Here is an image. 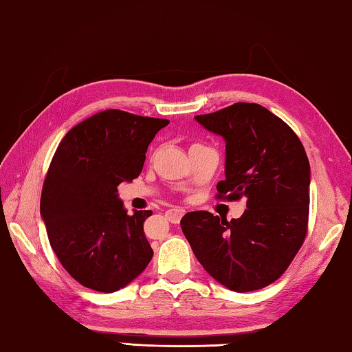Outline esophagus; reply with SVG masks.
<instances>
[{
	"instance_id": "obj_1",
	"label": "esophagus",
	"mask_w": 352,
	"mask_h": 352,
	"mask_svg": "<svg viewBox=\"0 0 352 352\" xmlns=\"http://www.w3.org/2000/svg\"><path fill=\"white\" fill-rule=\"evenodd\" d=\"M184 214H186V210H184V208L175 207V208H170V210H166L165 217H166V219L170 221V223L177 224L181 221V218L184 217Z\"/></svg>"
}]
</instances>
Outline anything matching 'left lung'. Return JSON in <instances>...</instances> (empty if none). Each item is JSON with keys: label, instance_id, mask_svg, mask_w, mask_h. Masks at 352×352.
Here are the masks:
<instances>
[{"label": "left lung", "instance_id": "left-lung-1", "mask_svg": "<svg viewBox=\"0 0 352 352\" xmlns=\"http://www.w3.org/2000/svg\"><path fill=\"white\" fill-rule=\"evenodd\" d=\"M226 139V179L217 198H248L241 218L190 212L181 227L195 256L214 280L235 292L272 285L305 243L311 166L294 129L258 103L238 102L196 116Z\"/></svg>", "mask_w": 352, "mask_h": 352}]
</instances>
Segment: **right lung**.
<instances>
[{"label":"right lung","mask_w":352,"mask_h":352,"mask_svg":"<svg viewBox=\"0 0 352 352\" xmlns=\"http://www.w3.org/2000/svg\"><path fill=\"white\" fill-rule=\"evenodd\" d=\"M168 123L104 109L71 128L55 150L40 212L58 261L82 286L119 291L151 261L144 221L153 212L128 214L117 187L140 175L148 145Z\"/></svg>","instance_id":"add662e5"}]
</instances>
